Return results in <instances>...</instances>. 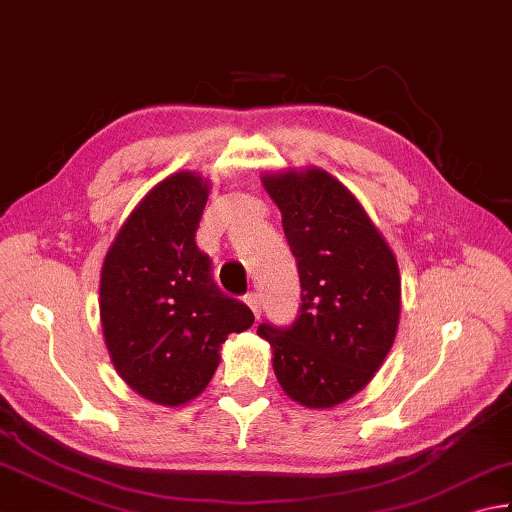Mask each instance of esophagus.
Instances as JSON below:
<instances>
[{"instance_id": "1", "label": "esophagus", "mask_w": 512, "mask_h": 512, "mask_svg": "<svg viewBox=\"0 0 512 512\" xmlns=\"http://www.w3.org/2000/svg\"><path fill=\"white\" fill-rule=\"evenodd\" d=\"M245 303L249 305V310L254 312V316L258 318L260 316V296L258 294H247L245 296Z\"/></svg>"}]
</instances>
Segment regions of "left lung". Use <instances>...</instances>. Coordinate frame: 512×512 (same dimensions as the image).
I'll use <instances>...</instances> for the list:
<instances>
[{"mask_svg":"<svg viewBox=\"0 0 512 512\" xmlns=\"http://www.w3.org/2000/svg\"><path fill=\"white\" fill-rule=\"evenodd\" d=\"M265 191L301 276V314L287 330L267 323L272 365L289 399L327 410L374 379L399 330L397 256L368 211L321 167L263 173Z\"/></svg>","mask_w":512,"mask_h":512,"instance_id":"1","label":"left lung"}]
</instances>
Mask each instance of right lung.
I'll return each mask as SVG.
<instances>
[{
  "mask_svg": "<svg viewBox=\"0 0 512 512\" xmlns=\"http://www.w3.org/2000/svg\"><path fill=\"white\" fill-rule=\"evenodd\" d=\"M211 182L176 171L144 196L104 256L100 321L120 379L158 406L178 408L207 388L231 332L254 314L211 281L196 229Z\"/></svg>",
  "mask_w": 512,
  "mask_h": 512,
  "instance_id": "obj_1",
  "label": "right lung"
}]
</instances>
